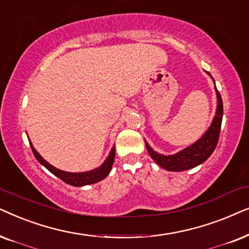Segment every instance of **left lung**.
<instances>
[{"instance_id": "1", "label": "left lung", "mask_w": 249, "mask_h": 249, "mask_svg": "<svg viewBox=\"0 0 249 249\" xmlns=\"http://www.w3.org/2000/svg\"><path fill=\"white\" fill-rule=\"evenodd\" d=\"M207 74L211 76L210 72H207ZM215 91H216L217 108L216 112H215L214 119L212 122L211 126L206 131V133L199 140L195 142L194 144L189 145L188 148H185L183 150L178 151L174 155L165 156L152 150L150 145L145 142V147H147L149 155L151 156V158L154 159L159 166L165 168L166 171L172 172L190 170V168H194L198 166V165H200L201 163H204L212 155V152L215 150L218 141V137H220L222 118H223V102H222L221 94L218 93L216 86H215Z\"/></svg>"}]
</instances>
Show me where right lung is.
<instances>
[{
    "label": "right lung",
    "mask_w": 249,
    "mask_h": 249,
    "mask_svg": "<svg viewBox=\"0 0 249 249\" xmlns=\"http://www.w3.org/2000/svg\"><path fill=\"white\" fill-rule=\"evenodd\" d=\"M31 143V142H29ZM33 154L36 157V159L41 163L43 166L51 172L52 174H54L55 177H58L60 180H62L66 183L74 185V187H83V185H88V184H93L97 183V182L104 180V178L107 177V175L110 173V170L112 167V164H114L115 160V147H112L111 151L109 152V156L107 159L102 163L101 166H99L97 168L92 171H88V172H82V173H71V172H65L61 170H58L54 166H52L51 164H49L48 161L45 160L44 158L42 157L41 155L38 154L37 151L35 150V148L33 147V144L31 143Z\"/></svg>",
    "instance_id": "right-lung-1"
}]
</instances>
